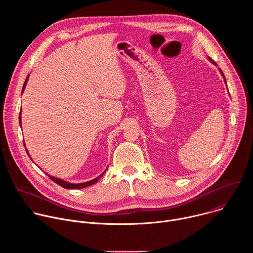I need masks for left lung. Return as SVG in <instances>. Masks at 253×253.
Returning a JSON list of instances; mask_svg holds the SVG:
<instances>
[{
	"mask_svg": "<svg viewBox=\"0 0 253 253\" xmlns=\"http://www.w3.org/2000/svg\"><path fill=\"white\" fill-rule=\"evenodd\" d=\"M208 60H209V61H210V62H211V63H213V64H214V65H216V63H215V62H214V61H212V60H211V59H210V58H208ZM219 72H220V74H221V75H222V77H223V78H224V82H225V84H226V80H225V77H224V74H223V72H222V71H221V70H220V69H219Z\"/></svg>",
	"mask_w": 253,
	"mask_h": 253,
	"instance_id": "1",
	"label": "left lung"
}]
</instances>
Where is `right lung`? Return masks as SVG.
<instances>
[{
	"instance_id": "obj_1",
	"label": "right lung",
	"mask_w": 253,
	"mask_h": 253,
	"mask_svg": "<svg viewBox=\"0 0 253 253\" xmlns=\"http://www.w3.org/2000/svg\"><path fill=\"white\" fill-rule=\"evenodd\" d=\"M28 79H29V75H28V77H27V79H26V81H25V83H24V86H23V89H22V93L24 92V90H25V87H26V85H27V82H28ZM22 120H21V112H20V117H19V122H20V126L22 127V122H21ZM24 145H25V143H24ZM26 151H27V149H26ZM27 153H28V151H27ZM28 155H29V153H28ZM29 157H30V155H29ZM31 158V157H30ZM32 159V158H31ZM106 171V170H105ZM105 171L101 174V175H99L97 178H94L93 180H90V181H87V182H83V183H77V184H75V183H70V182H67V181H64L63 179H60V178H57V177H54V176H51V175H49L48 173H46L49 177H50V179H52L53 181L55 182V183H57V184H59L60 186H62V187H64V188H66V189H81V188H85V187H88V186H91V185H93L94 183H96L98 180L103 176V174L105 173Z\"/></svg>"
}]
</instances>
